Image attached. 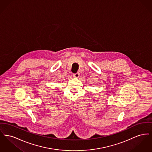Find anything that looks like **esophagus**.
<instances>
[{"instance_id": "obj_1", "label": "esophagus", "mask_w": 152, "mask_h": 152, "mask_svg": "<svg viewBox=\"0 0 152 152\" xmlns=\"http://www.w3.org/2000/svg\"><path fill=\"white\" fill-rule=\"evenodd\" d=\"M79 73H74L73 75V76L75 77H76V78H77V77H79Z\"/></svg>"}]
</instances>
